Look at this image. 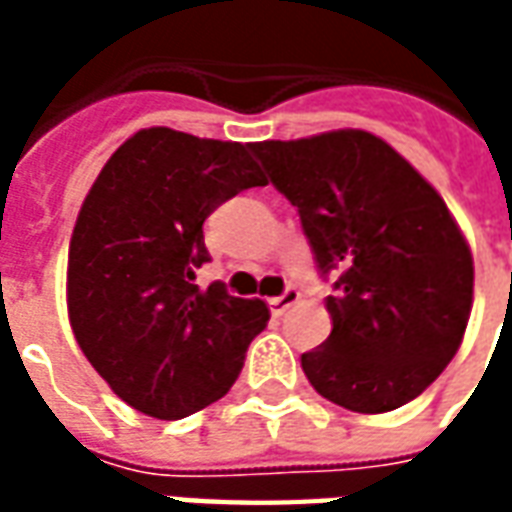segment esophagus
<instances>
[{
  "instance_id": "esophagus-1",
  "label": "esophagus",
  "mask_w": 512,
  "mask_h": 512,
  "mask_svg": "<svg viewBox=\"0 0 512 512\" xmlns=\"http://www.w3.org/2000/svg\"><path fill=\"white\" fill-rule=\"evenodd\" d=\"M299 290L296 288H285L282 290V296H274V299H268V307H271V312L274 315H282V312L288 310V307H293L296 301H299Z\"/></svg>"
}]
</instances>
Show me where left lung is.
Here are the masks:
<instances>
[{
	"instance_id": "left-lung-1",
	"label": "left lung",
	"mask_w": 512,
	"mask_h": 512,
	"mask_svg": "<svg viewBox=\"0 0 512 512\" xmlns=\"http://www.w3.org/2000/svg\"><path fill=\"white\" fill-rule=\"evenodd\" d=\"M249 150L299 211L323 282L334 277L332 334L301 354L304 376L359 414L406 406L450 365L472 312V255L444 200L367 131Z\"/></svg>"
}]
</instances>
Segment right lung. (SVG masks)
Listing matches in <instances>:
<instances>
[{
  "label": "right lung",
  "instance_id": "1",
  "mask_svg": "<svg viewBox=\"0 0 512 512\" xmlns=\"http://www.w3.org/2000/svg\"><path fill=\"white\" fill-rule=\"evenodd\" d=\"M266 178L249 145L145 128L117 147L84 200L68 252L76 343L128 406L189 417L227 395L268 307L200 288L202 224Z\"/></svg>",
  "mask_w": 512,
  "mask_h": 512
}]
</instances>
